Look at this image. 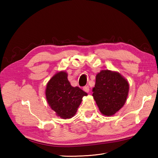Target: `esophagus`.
Listing matches in <instances>:
<instances>
[{"instance_id":"obj_1","label":"esophagus","mask_w":158,"mask_h":158,"mask_svg":"<svg viewBox=\"0 0 158 158\" xmlns=\"http://www.w3.org/2000/svg\"><path fill=\"white\" fill-rule=\"evenodd\" d=\"M83 90H84L85 92H89V88L88 85L83 87Z\"/></svg>"}]
</instances>
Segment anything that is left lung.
Returning a JSON list of instances; mask_svg holds the SVG:
<instances>
[{
  "label": "left lung",
  "instance_id": "obj_1",
  "mask_svg": "<svg viewBox=\"0 0 158 158\" xmlns=\"http://www.w3.org/2000/svg\"><path fill=\"white\" fill-rule=\"evenodd\" d=\"M92 96L100 111L112 116L122 108L129 92V83L119 73L102 70L96 75Z\"/></svg>",
  "mask_w": 158,
  "mask_h": 158
}]
</instances>
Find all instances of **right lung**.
I'll return each mask as SVG.
<instances>
[{"label":"right lung","mask_w":158,"mask_h":158,"mask_svg":"<svg viewBox=\"0 0 158 158\" xmlns=\"http://www.w3.org/2000/svg\"><path fill=\"white\" fill-rule=\"evenodd\" d=\"M68 74L60 71L53 75L46 86V99L56 115L70 119L75 115L83 96L88 94L79 87H73L68 80Z\"/></svg>","instance_id":"obj_1"}]
</instances>
